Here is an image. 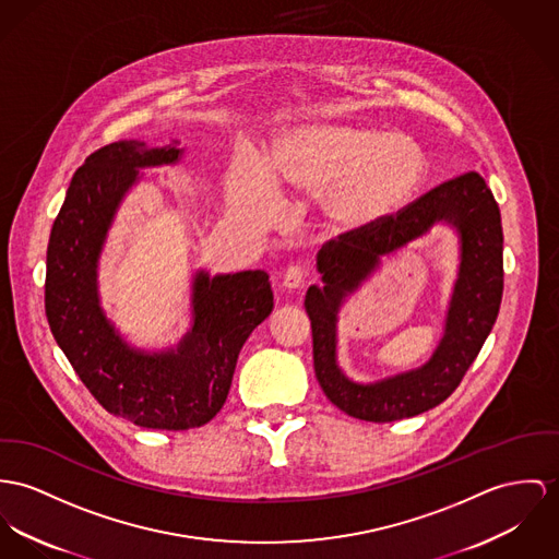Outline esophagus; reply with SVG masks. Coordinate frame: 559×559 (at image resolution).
Instances as JSON below:
<instances>
[{
    "label": "esophagus",
    "instance_id": "1",
    "mask_svg": "<svg viewBox=\"0 0 559 559\" xmlns=\"http://www.w3.org/2000/svg\"><path fill=\"white\" fill-rule=\"evenodd\" d=\"M306 276H308V270L304 265H289L283 274V285L287 289H300Z\"/></svg>",
    "mask_w": 559,
    "mask_h": 559
}]
</instances>
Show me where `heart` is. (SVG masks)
I'll return each instance as SVG.
<instances>
[{
    "instance_id": "b5f03b06",
    "label": "heart",
    "mask_w": 559,
    "mask_h": 559,
    "mask_svg": "<svg viewBox=\"0 0 559 559\" xmlns=\"http://www.w3.org/2000/svg\"><path fill=\"white\" fill-rule=\"evenodd\" d=\"M424 178L419 146L381 129L312 123L289 131L261 164L253 155L234 159L227 200L236 221L265 225L278 209V185L323 193L325 213L343 227H364L400 211Z\"/></svg>"
}]
</instances>
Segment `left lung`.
I'll list each match as a JSON object with an SVG mask.
<instances>
[{"mask_svg":"<svg viewBox=\"0 0 559 559\" xmlns=\"http://www.w3.org/2000/svg\"><path fill=\"white\" fill-rule=\"evenodd\" d=\"M436 222H449L461 238V267L448 309L445 334L431 359L417 371L361 386L337 366V312L379 264ZM502 221L493 193L478 173H466L433 187L395 215L350 229L317 253L323 287H308L306 312L312 328L314 374L346 415L386 424L421 415L444 402L473 366L500 310L504 289Z\"/></svg>","mask_w":559,"mask_h":559,"instance_id":"left-lung-1","label":"left lung"}]
</instances>
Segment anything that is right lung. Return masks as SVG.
<instances>
[{
    "mask_svg": "<svg viewBox=\"0 0 559 559\" xmlns=\"http://www.w3.org/2000/svg\"><path fill=\"white\" fill-rule=\"evenodd\" d=\"M178 140H119L91 153L72 176L46 251L44 306L50 332L93 397L148 430H191L223 408L238 353L272 312L263 270L193 276L191 330L168 350L126 343L99 306L97 263L108 229L140 168L176 164Z\"/></svg>",
    "mask_w": 559,
    "mask_h": 559,
    "instance_id": "1",
    "label": "right lung"
}]
</instances>
